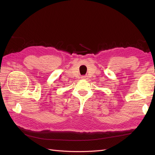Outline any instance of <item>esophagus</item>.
Masks as SVG:
<instances>
[{"mask_svg":"<svg viewBox=\"0 0 155 155\" xmlns=\"http://www.w3.org/2000/svg\"><path fill=\"white\" fill-rule=\"evenodd\" d=\"M81 79H87V76H81Z\"/></svg>","mask_w":155,"mask_h":155,"instance_id":"obj_1","label":"esophagus"}]
</instances>
